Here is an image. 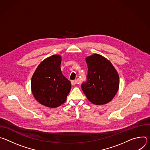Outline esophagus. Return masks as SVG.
<instances>
[{
  "instance_id": "esophagus-1",
  "label": "esophagus",
  "mask_w": 150,
  "mask_h": 150,
  "mask_svg": "<svg viewBox=\"0 0 150 150\" xmlns=\"http://www.w3.org/2000/svg\"><path fill=\"white\" fill-rule=\"evenodd\" d=\"M71 83L72 85H74H74H75L76 84L78 83V82L77 80H72V81H71Z\"/></svg>"
}]
</instances>
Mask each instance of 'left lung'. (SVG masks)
<instances>
[{
	"instance_id": "obj_1",
	"label": "left lung",
	"mask_w": 150,
	"mask_h": 150,
	"mask_svg": "<svg viewBox=\"0 0 150 150\" xmlns=\"http://www.w3.org/2000/svg\"><path fill=\"white\" fill-rule=\"evenodd\" d=\"M88 66L87 81L81 88L88 100L96 105L110 101L118 91L119 78L110 61L94 54L86 58Z\"/></svg>"
}]
</instances>
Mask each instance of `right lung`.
Instances as JSON below:
<instances>
[{
	"label": "right lung",
	"instance_id": "1",
	"mask_svg": "<svg viewBox=\"0 0 150 150\" xmlns=\"http://www.w3.org/2000/svg\"><path fill=\"white\" fill-rule=\"evenodd\" d=\"M61 57L53 55L41 62L31 79V90L35 98L49 108H57L67 100L71 82L62 75Z\"/></svg>",
	"mask_w": 150,
	"mask_h": 150
}]
</instances>
